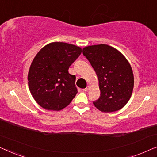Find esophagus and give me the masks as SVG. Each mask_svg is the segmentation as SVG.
<instances>
[{"instance_id":"1","label":"esophagus","mask_w":157,"mask_h":157,"mask_svg":"<svg viewBox=\"0 0 157 157\" xmlns=\"http://www.w3.org/2000/svg\"><path fill=\"white\" fill-rule=\"evenodd\" d=\"M89 89H90V87L89 86H88L86 87V88H85V89H83V91H88L89 90Z\"/></svg>"}]
</instances>
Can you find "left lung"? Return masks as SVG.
I'll return each mask as SVG.
<instances>
[{
	"instance_id": "obj_1",
	"label": "left lung",
	"mask_w": 157,
	"mask_h": 157,
	"mask_svg": "<svg viewBox=\"0 0 157 157\" xmlns=\"http://www.w3.org/2000/svg\"><path fill=\"white\" fill-rule=\"evenodd\" d=\"M98 79L100 97L93 102L105 113L119 111L127 104L134 89V74L127 59L121 52L106 44L83 48Z\"/></svg>"
}]
</instances>
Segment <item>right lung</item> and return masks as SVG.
I'll return each mask as SVG.
<instances>
[{"label": "right lung", "mask_w": 157, "mask_h": 157, "mask_svg": "<svg viewBox=\"0 0 157 157\" xmlns=\"http://www.w3.org/2000/svg\"><path fill=\"white\" fill-rule=\"evenodd\" d=\"M81 53V48L63 42H53L40 49L30 66L28 81L31 95L47 110L60 111L78 93L76 76L69 66Z\"/></svg>", "instance_id": "1"}]
</instances>
